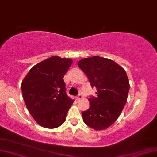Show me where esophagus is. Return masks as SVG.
Wrapping results in <instances>:
<instances>
[{"label": "esophagus", "instance_id": "34e87169", "mask_svg": "<svg viewBox=\"0 0 157 157\" xmlns=\"http://www.w3.org/2000/svg\"><path fill=\"white\" fill-rule=\"evenodd\" d=\"M82 98H83V95H81V94H79V95H78V96L76 97V99L77 100V101H79V100L82 99Z\"/></svg>", "mask_w": 157, "mask_h": 157}]
</instances>
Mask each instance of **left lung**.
Segmentation results:
<instances>
[{"mask_svg":"<svg viewBox=\"0 0 157 157\" xmlns=\"http://www.w3.org/2000/svg\"><path fill=\"white\" fill-rule=\"evenodd\" d=\"M78 66L97 89V97L90 98V108L82 113L83 122L95 130L108 128L120 116L128 99L125 70L113 60L97 56L82 59Z\"/></svg>","mask_w":157,"mask_h":157,"instance_id":"8db88e82","label":"left lung"}]
</instances>
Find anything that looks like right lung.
I'll use <instances>...</instances> for the list:
<instances>
[{
	"instance_id": "right-lung-1",
	"label": "right lung",
	"mask_w": 157,
	"mask_h": 157,
	"mask_svg": "<svg viewBox=\"0 0 157 157\" xmlns=\"http://www.w3.org/2000/svg\"><path fill=\"white\" fill-rule=\"evenodd\" d=\"M72 62L71 59L51 56L34 66L22 81L27 108L43 128L53 129L62 125L74 103L66 94L63 81Z\"/></svg>"
}]
</instances>
